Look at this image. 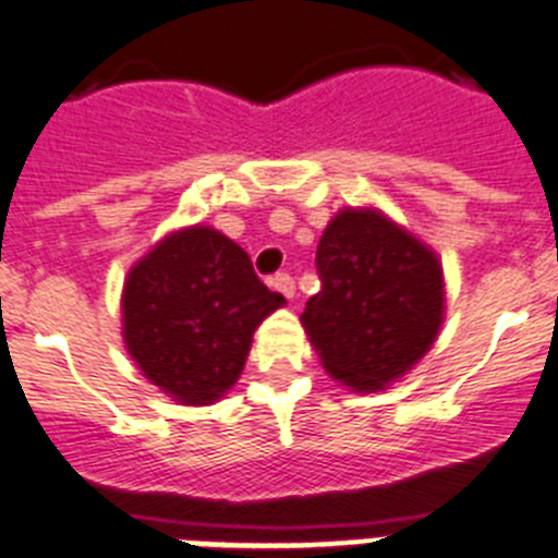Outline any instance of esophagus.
I'll return each mask as SVG.
<instances>
[{"instance_id": "34e87169", "label": "esophagus", "mask_w": 558, "mask_h": 558, "mask_svg": "<svg viewBox=\"0 0 558 558\" xmlns=\"http://www.w3.org/2000/svg\"><path fill=\"white\" fill-rule=\"evenodd\" d=\"M270 284H274V288L284 295V299H293L295 282H293V276H290V274H276L274 279H270Z\"/></svg>"}]
</instances>
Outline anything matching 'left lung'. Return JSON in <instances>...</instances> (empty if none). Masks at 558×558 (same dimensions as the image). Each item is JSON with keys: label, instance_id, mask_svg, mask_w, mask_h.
I'll return each mask as SVG.
<instances>
[{"label": "left lung", "instance_id": "left-lung-1", "mask_svg": "<svg viewBox=\"0 0 558 558\" xmlns=\"http://www.w3.org/2000/svg\"><path fill=\"white\" fill-rule=\"evenodd\" d=\"M322 290L302 324L335 379L377 391L416 363L445 313L441 265L416 236L377 211L347 209L324 231Z\"/></svg>", "mask_w": 558, "mask_h": 558}]
</instances>
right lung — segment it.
Segmentation results:
<instances>
[{"label": "right lung", "mask_w": 558, "mask_h": 558, "mask_svg": "<svg viewBox=\"0 0 558 558\" xmlns=\"http://www.w3.org/2000/svg\"><path fill=\"white\" fill-rule=\"evenodd\" d=\"M282 304V293L259 282L240 245L192 226L133 265L122 332L153 386L184 405H206L234 386L254 329Z\"/></svg>", "instance_id": "right-lung-1"}]
</instances>
